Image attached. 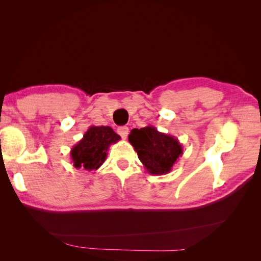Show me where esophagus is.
<instances>
[{"label":"esophagus","instance_id":"1","mask_svg":"<svg viewBox=\"0 0 261 261\" xmlns=\"http://www.w3.org/2000/svg\"><path fill=\"white\" fill-rule=\"evenodd\" d=\"M128 127H126V126H121V127L117 128V133L118 135H120L123 139H126L128 136Z\"/></svg>","mask_w":261,"mask_h":261}]
</instances>
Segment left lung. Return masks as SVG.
<instances>
[{"label": "left lung", "instance_id": "8db88e82", "mask_svg": "<svg viewBox=\"0 0 261 261\" xmlns=\"http://www.w3.org/2000/svg\"><path fill=\"white\" fill-rule=\"evenodd\" d=\"M128 141L146 171L152 175L168 174L183 154V147L176 137L159 132L152 125L132 129Z\"/></svg>", "mask_w": 261, "mask_h": 261}]
</instances>
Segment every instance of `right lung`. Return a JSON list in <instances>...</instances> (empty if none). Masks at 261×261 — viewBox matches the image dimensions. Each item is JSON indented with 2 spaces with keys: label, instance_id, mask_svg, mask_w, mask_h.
Listing matches in <instances>:
<instances>
[{
  "label": "right lung",
  "instance_id": "right-lung-1",
  "mask_svg": "<svg viewBox=\"0 0 261 261\" xmlns=\"http://www.w3.org/2000/svg\"><path fill=\"white\" fill-rule=\"evenodd\" d=\"M121 137L110 126H90L84 137L70 150V159L76 169L98 170L107 159L110 146Z\"/></svg>",
  "mask_w": 261,
  "mask_h": 261
}]
</instances>
